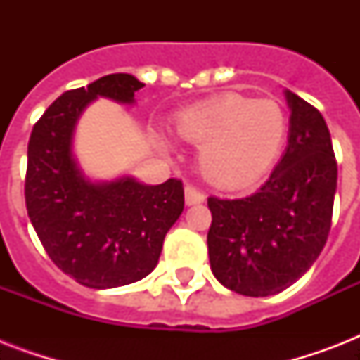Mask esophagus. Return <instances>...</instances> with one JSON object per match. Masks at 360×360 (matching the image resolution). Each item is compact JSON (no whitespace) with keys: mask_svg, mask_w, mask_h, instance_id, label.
Masks as SVG:
<instances>
[{"mask_svg":"<svg viewBox=\"0 0 360 360\" xmlns=\"http://www.w3.org/2000/svg\"><path fill=\"white\" fill-rule=\"evenodd\" d=\"M205 200V194H203L200 188H196L194 185L185 186V202L186 205H194V203H202Z\"/></svg>","mask_w":360,"mask_h":360,"instance_id":"34e87169","label":"esophagus"}]
</instances>
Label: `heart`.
<instances>
[{"instance_id": "obj_1", "label": "heart", "mask_w": 360, "mask_h": 360, "mask_svg": "<svg viewBox=\"0 0 360 360\" xmlns=\"http://www.w3.org/2000/svg\"><path fill=\"white\" fill-rule=\"evenodd\" d=\"M175 129L183 140L200 146L198 162L205 179L233 188L256 181L274 162L288 117L273 98L222 93L183 110Z\"/></svg>"}]
</instances>
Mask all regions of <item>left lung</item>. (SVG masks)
I'll return each mask as SVG.
<instances>
[{"label": "left lung", "mask_w": 360, "mask_h": 360, "mask_svg": "<svg viewBox=\"0 0 360 360\" xmlns=\"http://www.w3.org/2000/svg\"><path fill=\"white\" fill-rule=\"evenodd\" d=\"M290 140L254 194L209 196L211 271L246 297H267L301 278L323 250L336 192L335 151L323 115L288 91Z\"/></svg>", "instance_id": "obj_1"}]
</instances>
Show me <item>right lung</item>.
<instances>
[{
	"label": "right lung",
	"mask_w": 360,
	"mask_h": 360,
	"mask_svg": "<svg viewBox=\"0 0 360 360\" xmlns=\"http://www.w3.org/2000/svg\"><path fill=\"white\" fill-rule=\"evenodd\" d=\"M141 87L134 76L117 72L69 89L33 124L27 143L24 194L31 224L50 259L95 290L151 273L185 205L181 179L146 186L124 177L93 185L76 168L70 140L82 110L97 97L132 103Z\"/></svg>",
	"instance_id": "1"
}]
</instances>
